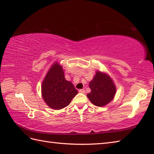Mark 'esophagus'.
<instances>
[{
  "label": "esophagus",
  "instance_id": "obj_1",
  "mask_svg": "<svg viewBox=\"0 0 154 154\" xmlns=\"http://www.w3.org/2000/svg\"><path fill=\"white\" fill-rule=\"evenodd\" d=\"M79 92H80V93H82V94H85V93H86L84 89H81V90H79Z\"/></svg>",
  "mask_w": 154,
  "mask_h": 154
}]
</instances>
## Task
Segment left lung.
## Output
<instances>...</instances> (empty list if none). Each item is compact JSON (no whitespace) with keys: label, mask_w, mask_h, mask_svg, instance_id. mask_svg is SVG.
Instances as JSON below:
<instances>
[{"label":"left lung","mask_w":154,"mask_h":154,"mask_svg":"<svg viewBox=\"0 0 154 154\" xmlns=\"http://www.w3.org/2000/svg\"><path fill=\"white\" fill-rule=\"evenodd\" d=\"M91 92L87 95L89 100L94 105L102 107L112 100L116 88L111 78L108 75L97 72L90 84Z\"/></svg>","instance_id":"1"}]
</instances>
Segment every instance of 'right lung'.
Returning a JSON list of instances; mask_svg holds the SVG:
<instances>
[{"label": "right lung", "instance_id": "add662e5", "mask_svg": "<svg viewBox=\"0 0 154 154\" xmlns=\"http://www.w3.org/2000/svg\"><path fill=\"white\" fill-rule=\"evenodd\" d=\"M63 67L55 63L51 66L42 83V96L47 105L61 109L70 104L78 91L70 82L66 80Z\"/></svg>", "mask_w": 154, "mask_h": 154}]
</instances>
